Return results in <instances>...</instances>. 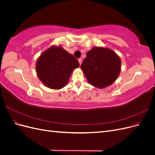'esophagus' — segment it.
<instances>
[{"label": "esophagus", "mask_w": 155, "mask_h": 155, "mask_svg": "<svg viewBox=\"0 0 155 155\" xmlns=\"http://www.w3.org/2000/svg\"><path fill=\"white\" fill-rule=\"evenodd\" d=\"M82 61H83V60H82L81 58H79V59H78V62H79V64H80V65H81V64L82 63Z\"/></svg>", "instance_id": "esophagus-1"}]
</instances>
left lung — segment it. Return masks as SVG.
Masks as SVG:
<instances>
[{
	"instance_id": "8db88e82",
	"label": "left lung",
	"mask_w": 155,
	"mask_h": 155,
	"mask_svg": "<svg viewBox=\"0 0 155 155\" xmlns=\"http://www.w3.org/2000/svg\"><path fill=\"white\" fill-rule=\"evenodd\" d=\"M81 68L92 85L105 88L113 83L118 78L121 61L114 51L94 47L87 52Z\"/></svg>"
}]
</instances>
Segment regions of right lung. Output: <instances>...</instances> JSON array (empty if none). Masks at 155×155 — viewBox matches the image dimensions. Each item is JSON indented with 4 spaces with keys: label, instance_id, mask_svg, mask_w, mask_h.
<instances>
[{
    "label": "right lung",
    "instance_id": "obj_1",
    "mask_svg": "<svg viewBox=\"0 0 155 155\" xmlns=\"http://www.w3.org/2000/svg\"><path fill=\"white\" fill-rule=\"evenodd\" d=\"M79 66V62L73 55L61 46H51L37 60L36 71L46 86L59 89L67 85L74 69Z\"/></svg>",
    "mask_w": 155,
    "mask_h": 155
}]
</instances>
